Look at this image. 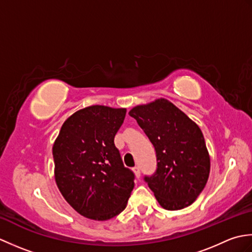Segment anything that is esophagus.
Segmentation results:
<instances>
[{
    "label": "esophagus",
    "instance_id": "34e87169",
    "mask_svg": "<svg viewBox=\"0 0 252 252\" xmlns=\"http://www.w3.org/2000/svg\"><path fill=\"white\" fill-rule=\"evenodd\" d=\"M133 172H134V174H135V176L137 179H140V176H141V171H140V167H137V165H135L134 168H133Z\"/></svg>",
    "mask_w": 252,
    "mask_h": 252
}]
</instances>
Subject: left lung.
I'll return each instance as SVG.
<instances>
[{
    "instance_id": "left-lung-1",
    "label": "left lung",
    "mask_w": 252,
    "mask_h": 252,
    "mask_svg": "<svg viewBox=\"0 0 252 252\" xmlns=\"http://www.w3.org/2000/svg\"><path fill=\"white\" fill-rule=\"evenodd\" d=\"M155 147L157 171L145 176L159 205L167 210L190 206L205 189L210 156L200 127L165 98L129 111Z\"/></svg>"
}]
</instances>
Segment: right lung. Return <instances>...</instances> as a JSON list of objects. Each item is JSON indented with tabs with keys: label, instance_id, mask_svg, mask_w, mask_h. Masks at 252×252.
I'll return each mask as SVG.
<instances>
[{
	"label": "right lung",
	"instance_id": "add662e5",
	"mask_svg": "<svg viewBox=\"0 0 252 252\" xmlns=\"http://www.w3.org/2000/svg\"><path fill=\"white\" fill-rule=\"evenodd\" d=\"M126 108L94 105L63 122L53 145L58 189L79 215L106 221L125 210L134 174L123 165L114 138Z\"/></svg>",
	"mask_w": 252,
	"mask_h": 252
}]
</instances>
